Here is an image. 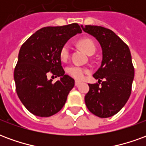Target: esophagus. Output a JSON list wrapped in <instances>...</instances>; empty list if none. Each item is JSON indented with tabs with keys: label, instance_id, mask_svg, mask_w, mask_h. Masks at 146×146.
Here are the masks:
<instances>
[{
	"label": "esophagus",
	"instance_id": "34e87169",
	"mask_svg": "<svg viewBox=\"0 0 146 146\" xmlns=\"http://www.w3.org/2000/svg\"><path fill=\"white\" fill-rule=\"evenodd\" d=\"M80 84H81V82H80V81H77V80H76V81H75V86H76V87H78V86H79Z\"/></svg>",
	"mask_w": 146,
	"mask_h": 146
}]
</instances>
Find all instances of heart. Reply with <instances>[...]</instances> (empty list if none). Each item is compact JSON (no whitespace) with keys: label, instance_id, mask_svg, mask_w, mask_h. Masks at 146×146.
Masks as SVG:
<instances>
[{"label":"heart","instance_id":"obj_1","mask_svg":"<svg viewBox=\"0 0 146 146\" xmlns=\"http://www.w3.org/2000/svg\"><path fill=\"white\" fill-rule=\"evenodd\" d=\"M79 44L88 54H93L96 51V46H95V43L89 39L80 40ZM70 50H71V47L69 43L65 44L62 47L59 56H60L61 60L62 62H66L70 58ZM66 73L70 76H72L75 79L80 80L82 79L85 74L89 73V70L85 67L80 66L79 65H71L70 66L67 67Z\"/></svg>","mask_w":146,"mask_h":146}]
</instances>
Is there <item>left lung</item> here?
<instances>
[{
    "instance_id": "8db88e82",
    "label": "left lung",
    "mask_w": 146,
    "mask_h": 146,
    "mask_svg": "<svg viewBox=\"0 0 146 146\" xmlns=\"http://www.w3.org/2000/svg\"><path fill=\"white\" fill-rule=\"evenodd\" d=\"M86 33L98 40L102 50L101 66L93 75L98 83L89 84L85 103L89 111L101 118L115 115L131 93L135 69L128 46L107 28L86 25Z\"/></svg>"
}]
</instances>
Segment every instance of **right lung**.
<instances>
[{
	"instance_id": "add662e5",
	"label": "right lung",
	"mask_w": 146,
	"mask_h": 146,
	"mask_svg": "<svg viewBox=\"0 0 146 146\" xmlns=\"http://www.w3.org/2000/svg\"><path fill=\"white\" fill-rule=\"evenodd\" d=\"M82 32L77 23L44 27L22 45L14 70L15 89L24 106L33 115L48 117L63 107L74 80L65 74L59 56L70 37ZM51 73L61 77L52 83Z\"/></svg>"
}]
</instances>
